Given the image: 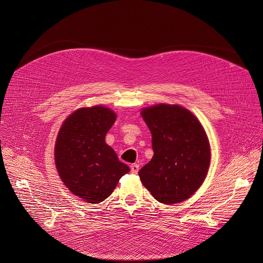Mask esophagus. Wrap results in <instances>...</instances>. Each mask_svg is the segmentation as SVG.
Returning a JSON list of instances; mask_svg holds the SVG:
<instances>
[{
    "label": "esophagus",
    "instance_id": "1",
    "mask_svg": "<svg viewBox=\"0 0 263 263\" xmlns=\"http://www.w3.org/2000/svg\"><path fill=\"white\" fill-rule=\"evenodd\" d=\"M130 170H131L132 174H137V172H139V170H140L139 164H131Z\"/></svg>",
    "mask_w": 263,
    "mask_h": 263
}]
</instances>
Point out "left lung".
Returning a JSON list of instances; mask_svg holds the SVG:
<instances>
[{
    "label": "left lung",
    "mask_w": 263,
    "mask_h": 263,
    "mask_svg": "<svg viewBox=\"0 0 263 263\" xmlns=\"http://www.w3.org/2000/svg\"><path fill=\"white\" fill-rule=\"evenodd\" d=\"M153 135L154 157L139 172L144 186L160 202L173 204L190 198L208 174L211 150L199 120L176 104L142 109Z\"/></svg>",
    "instance_id": "obj_1"
}]
</instances>
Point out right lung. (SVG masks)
I'll list each match as a JSON object with an SVG mask.
<instances>
[{
    "label": "right lung",
    "instance_id": "right-lung-1",
    "mask_svg": "<svg viewBox=\"0 0 263 263\" xmlns=\"http://www.w3.org/2000/svg\"><path fill=\"white\" fill-rule=\"evenodd\" d=\"M115 120L113 110L102 105L82 107L68 116L57 137L54 159L62 181L89 203L106 199L130 172L105 143Z\"/></svg>",
    "mask_w": 263,
    "mask_h": 263
}]
</instances>
